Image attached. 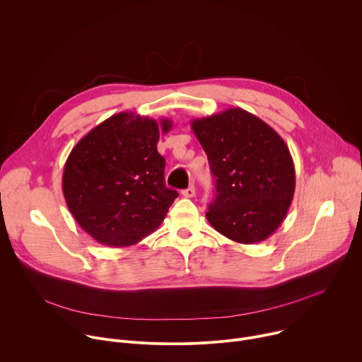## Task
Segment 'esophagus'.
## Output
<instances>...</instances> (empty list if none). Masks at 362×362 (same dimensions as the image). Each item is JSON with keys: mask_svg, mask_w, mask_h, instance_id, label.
Returning a JSON list of instances; mask_svg holds the SVG:
<instances>
[{"mask_svg": "<svg viewBox=\"0 0 362 362\" xmlns=\"http://www.w3.org/2000/svg\"><path fill=\"white\" fill-rule=\"evenodd\" d=\"M182 194H183L185 197H193V196L196 194V189H194V186H189L187 189L182 190Z\"/></svg>", "mask_w": 362, "mask_h": 362, "instance_id": "34e87169", "label": "esophagus"}]
</instances>
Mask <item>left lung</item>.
I'll return each mask as SVG.
<instances>
[{
	"mask_svg": "<svg viewBox=\"0 0 362 362\" xmlns=\"http://www.w3.org/2000/svg\"><path fill=\"white\" fill-rule=\"evenodd\" d=\"M190 124L215 177L216 194L206 219L238 243L268 239L284 222L295 193V166L284 139L239 107Z\"/></svg>",
	"mask_w": 362,
	"mask_h": 362,
	"instance_id": "left-lung-1",
	"label": "left lung"
}]
</instances>
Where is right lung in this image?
I'll use <instances>...</instances> for the list:
<instances>
[{
	"label": "right lung",
	"mask_w": 362,
	"mask_h": 362,
	"mask_svg": "<svg viewBox=\"0 0 362 362\" xmlns=\"http://www.w3.org/2000/svg\"><path fill=\"white\" fill-rule=\"evenodd\" d=\"M172 124L122 112L91 129L70 151L62 180L64 199L98 243L136 245L165 221L177 192L166 187L158 141Z\"/></svg>",
	"instance_id": "1"
}]
</instances>
